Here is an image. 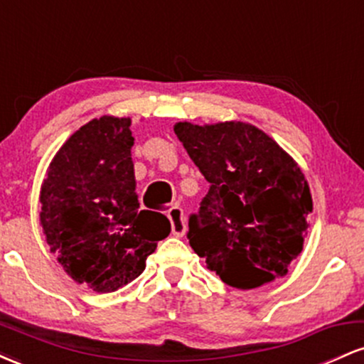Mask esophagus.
Here are the masks:
<instances>
[{
	"instance_id": "1",
	"label": "esophagus",
	"mask_w": 364,
	"mask_h": 364,
	"mask_svg": "<svg viewBox=\"0 0 364 364\" xmlns=\"http://www.w3.org/2000/svg\"><path fill=\"white\" fill-rule=\"evenodd\" d=\"M169 220H171V231L176 237H183L186 232V217L183 214V208L173 207L169 210Z\"/></svg>"
}]
</instances>
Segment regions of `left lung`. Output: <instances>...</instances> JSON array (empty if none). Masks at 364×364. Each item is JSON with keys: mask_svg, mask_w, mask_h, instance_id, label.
<instances>
[{"mask_svg": "<svg viewBox=\"0 0 364 364\" xmlns=\"http://www.w3.org/2000/svg\"><path fill=\"white\" fill-rule=\"evenodd\" d=\"M174 133L210 183L200 210L188 220L193 252L237 289L284 277L303 252L313 212L310 185L298 162L243 121H179Z\"/></svg>", "mask_w": 364, "mask_h": 364, "instance_id": "obj_1", "label": "left lung"}]
</instances>
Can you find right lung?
<instances>
[{"mask_svg":"<svg viewBox=\"0 0 364 364\" xmlns=\"http://www.w3.org/2000/svg\"><path fill=\"white\" fill-rule=\"evenodd\" d=\"M132 119L101 116L70 136L41 185V225L51 253L77 284L114 292L145 270L168 217L140 210Z\"/></svg>","mask_w":364,"mask_h":364,"instance_id":"1","label":"right lung"}]
</instances>
